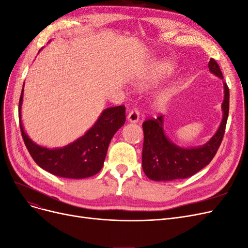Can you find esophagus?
Returning <instances> with one entry per match:
<instances>
[{"mask_svg": "<svg viewBox=\"0 0 248 248\" xmlns=\"http://www.w3.org/2000/svg\"><path fill=\"white\" fill-rule=\"evenodd\" d=\"M139 117H140V114L138 112V110L133 109L129 112V114H127V122L132 123V124H136L139 122Z\"/></svg>", "mask_w": 248, "mask_h": 248, "instance_id": "1", "label": "esophagus"}]
</instances>
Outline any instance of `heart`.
Returning <instances> with one entry per match:
<instances>
[{
    "label": "heart",
    "mask_w": 248,
    "mask_h": 248,
    "mask_svg": "<svg viewBox=\"0 0 248 248\" xmlns=\"http://www.w3.org/2000/svg\"><path fill=\"white\" fill-rule=\"evenodd\" d=\"M173 65L168 61H157L154 62L152 65L148 67L144 75L140 78V82L143 86L156 85L164 78H167L172 71ZM173 94V89L171 87H167L159 91L155 96L154 104L158 108H162L170 102V100Z\"/></svg>",
    "instance_id": "obj_1"
}]
</instances>
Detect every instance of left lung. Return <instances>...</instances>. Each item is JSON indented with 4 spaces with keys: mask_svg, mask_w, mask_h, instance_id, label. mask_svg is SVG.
I'll use <instances>...</instances> for the list:
<instances>
[{
    "mask_svg": "<svg viewBox=\"0 0 248 248\" xmlns=\"http://www.w3.org/2000/svg\"><path fill=\"white\" fill-rule=\"evenodd\" d=\"M210 73L223 79V73L215 59L208 62ZM224 85V101L222 103L223 117L217 132L205 144L196 147H181L173 143L164 131V118L148 119L143 124L144 144L142 151V168L152 181L168 182L186 179L202 170L212 161L225 134L229 115V89Z\"/></svg>",
    "mask_w": 248,
    "mask_h": 248,
    "instance_id": "left-lung-1",
    "label": "left lung"
}]
</instances>
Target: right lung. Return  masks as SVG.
I'll return each instance as SVG.
<instances>
[{
	"label": "right lung",
	"mask_w": 248,
	"mask_h": 248,
	"mask_svg": "<svg viewBox=\"0 0 248 248\" xmlns=\"http://www.w3.org/2000/svg\"><path fill=\"white\" fill-rule=\"evenodd\" d=\"M23 89L24 84L18 106L19 124L24 144L36 164L55 176L67 179H85L99 172L110 141L125 122V107L104 109L96 123L79 138L63 147L48 148L34 143L24 131L21 121Z\"/></svg>",
	"instance_id": "right-lung-1"
}]
</instances>
